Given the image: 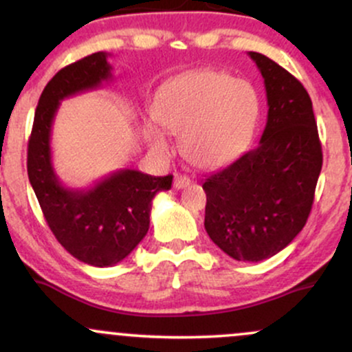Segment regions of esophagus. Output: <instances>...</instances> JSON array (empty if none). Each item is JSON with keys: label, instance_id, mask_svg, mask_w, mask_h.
<instances>
[{"label": "esophagus", "instance_id": "esophagus-1", "mask_svg": "<svg viewBox=\"0 0 352 352\" xmlns=\"http://www.w3.org/2000/svg\"><path fill=\"white\" fill-rule=\"evenodd\" d=\"M190 184H192V180H190L187 175H180V173H177L175 179H173V187H175L177 190L187 188Z\"/></svg>", "mask_w": 352, "mask_h": 352}]
</instances>
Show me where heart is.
<instances>
[{
	"instance_id": "obj_1",
	"label": "heart",
	"mask_w": 352,
	"mask_h": 352,
	"mask_svg": "<svg viewBox=\"0 0 352 352\" xmlns=\"http://www.w3.org/2000/svg\"><path fill=\"white\" fill-rule=\"evenodd\" d=\"M260 104L248 82L227 72L193 71L165 84L153 104V119L173 135L190 164L212 168L230 162L252 139ZM145 137L157 152L168 142L153 122Z\"/></svg>"
}]
</instances>
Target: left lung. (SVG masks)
Instances as JSON below:
<instances>
[{
    "label": "left lung",
    "mask_w": 352,
    "mask_h": 352,
    "mask_svg": "<svg viewBox=\"0 0 352 352\" xmlns=\"http://www.w3.org/2000/svg\"><path fill=\"white\" fill-rule=\"evenodd\" d=\"M265 79L268 119L260 142L204 182L205 230L236 261L286 248L308 220L322 167L313 102L302 84L260 52H248Z\"/></svg>",
    "instance_id": "obj_1"
}]
</instances>
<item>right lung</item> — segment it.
<instances>
[{
    "label": "right lung",
    "mask_w": 352,
    "mask_h": 352,
    "mask_svg": "<svg viewBox=\"0 0 352 352\" xmlns=\"http://www.w3.org/2000/svg\"><path fill=\"white\" fill-rule=\"evenodd\" d=\"M107 52H94L63 67L44 87L28 142V177L56 240L82 263L122 261L147 235L153 197L170 190L172 175L117 170L87 190L60 184L51 160V129L60 100L98 89L112 78Z\"/></svg>",
    "instance_id": "1"
}]
</instances>
